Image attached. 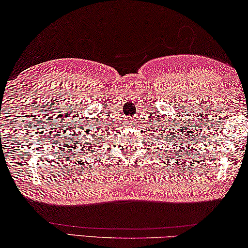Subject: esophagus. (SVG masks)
<instances>
[{
  "label": "esophagus",
  "mask_w": 248,
  "mask_h": 248,
  "mask_svg": "<svg viewBox=\"0 0 248 248\" xmlns=\"http://www.w3.org/2000/svg\"><path fill=\"white\" fill-rule=\"evenodd\" d=\"M128 124H129V125H132V124H133V123H128Z\"/></svg>",
  "instance_id": "obj_1"
}]
</instances>
